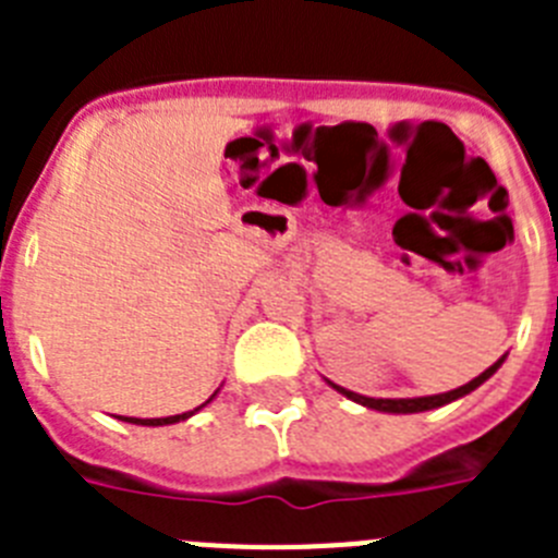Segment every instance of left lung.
Returning <instances> with one entry per match:
<instances>
[{
  "label": "left lung",
  "mask_w": 558,
  "mask_h": 558,
  "mask_svg": "<svg viewBox=\"0 0 558 558\" xmlns=\"http://www.w3.org/2000/svg\"><path fill=\"white\" fill-rule=\"evenodd\" d=\"M500 363H502V360H497L495 366L486 368V372H483L481 377H475V379H472V383H466V386L456 388V391L436 393V397H416V399H372V397H360V393L347 391V388L335 386V383H332V386L338 388V391L343 393V397L354 399V402H360V405L374 408V411H386V413H418V411H430V408H441V405H447V402H452V399L463 397V393L475 391V388L481 386V383H486V379H489L492 374H495L497 368H500Z\"/></svg>",
  "instance_id": "obj_1"
}]
</instances>
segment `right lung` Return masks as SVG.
<instances>
[{
    "label": "right lung",
    "instance_id": "1",
    "mask_svg": "<svg viewBox=\"0 0 558 558\" xmlns=\"http://www.w3.org/2000/svg\"><path fill=\"white\" fill-rule=\"evenodd\" d=\"M206 402H209V399H206ZM195 411H198V408H195ZM195 411H190V413H179V416H165V418H131V416H125V422H133V425H172V422H181V418H186V416H192V413Z\"/></svg>",
    "mask_w": 558,
    "mask_h": 558
}]
</instances>
